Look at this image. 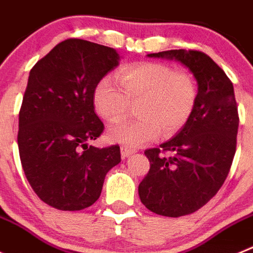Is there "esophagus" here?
I'll use <instances>...</instances> for the list:
<instances>
[{"label": "esophagus", "mask_w": 253, "mask_h": 253, "mask_svg": "<svg viewBox=\"0 0 253 253\" xmlns=\"http://www.w3.org/2000/svg\"><path fill=\"white\" fill-rule=\"evenodd\" d=\"M133 150H131V149H127V147H125V146H122L121 147V156L122 158H128V156H131L132 154H133Z\"/></svg>", "instance_id": "34e87169"}]
</instances>
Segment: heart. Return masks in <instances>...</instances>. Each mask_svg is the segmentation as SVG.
I'll return each instance as SVG.
<instances>
[{
  "label": "heart",
  "mask_w": 253,
  "mask_h": 253,
  "mask_svg": "<svg viewBox=\"0 0 253 253\" xmlns=\"http://www.w3.org/2000/svg\"><path fill=\"white\" fill-rule=\"evenodd\" d=\"M121 87L113 77L102 78L95 85V111L108 121L121 120L137 101L132 122H121L108 131L113 142L140 147L169 136L185 126L197 103V85L188 73L176 72L163 63L146 61L129 65L120 73Z\"/></svg>",
  "instance_id": "b5f03b06"
}]
</instances>
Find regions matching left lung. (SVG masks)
Wrapping results in <instances>:
<instances>
[{
  "label": "left lung",
  "mask_w": 253,
  "mask_h": 253,
  "mask_svg": "<svg viewBox=\"0 0 253 253\" xmlns=\"http://www.w3.org/2000/svg\"><path fill=\"white\" fill-rule=\"evenodd\" d=\"M147 56L181 63L194 76L198 94L185 126L160 149L145 151L150 170L138 185V195L156 214H192L217 194L236 154L240 120L233 84L202 51L168 50ZM166 151L172 155L164 157Z\"/></svg>",
  "instance_id": "obj_1"
}]
</instances>
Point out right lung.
Segmentation results:
<instances>
[{"instance_id":"obj_1","label":"right lung","mask_w":253,"mask_h":253,"mask_svg":"<svg viewBox=\"0 0 253 253\" xmlns=\"http://www.w3.org/2000/svg\"><path fill=\"white\" fill-rule=\"evenodd\" d=\"M120 60L113 47L68 39L30 70L19 113L20 159L34 192L53 208L92 206L107 172L121 161L118 145L87 143L104 128L94 112V88Z\"/></svg>"}]
</instances>
